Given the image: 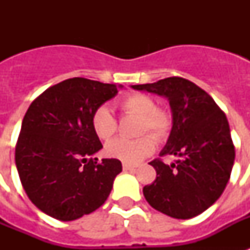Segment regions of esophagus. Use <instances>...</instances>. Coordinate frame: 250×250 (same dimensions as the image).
Returning <instances> with one entry per match:
<instances>
[{"label":"esophagus","instance_id":"1","mask_svg":"<svg viewBox=\"0 0 250 250\" xmlns=\"http://www.w3.org/2000/svg\"><path fill=\"white\" fill-rule=\"evenodd\" d=\"M137 166L135 165H129V164H123V170L125 171H129V170H135Z\"/></svg>","mask_w":250,"mask_h":250}]
</instances>
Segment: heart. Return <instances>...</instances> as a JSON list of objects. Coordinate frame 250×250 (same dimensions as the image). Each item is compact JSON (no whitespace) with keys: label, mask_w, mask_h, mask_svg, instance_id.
Returning a JSON list of instances; mask_svg holds the SVG:
<instances>
[{"label":"heart","mask_w":250,"mask_h":250,"mask_svg":"<svg viewBox=\"0 0 250 250\" xmlns=\"http://www.w3.org/2000/svg\"><path fill=\"white\" fill-rule=\"evenodd\" d=\"M118 107L127 114L140 118L139 133L152 132L158 139H165L170 133L172 119L166 110L157 107L156 101L145 93H129L118 101ZM117 119L111 110L106 106H100L92 115V128L96 136L101 140H109L117 132ZM153 135H143L137 139L118 137L106 144V154L111 158L125 162L137 164L145 157L152 154L156 149V139Z\"/></svg>","instance_id":"heart-1"}]
</instances>
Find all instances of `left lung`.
<instances>
[{
    "instance_id": "8db88e82",
    "label": "left lung",
    "mask_w": 250,
    "mask_h": 250,
    "mask_svg": "<svg viewBox=\"0 0 250 250\" xmlns=\"http://www.w3.org/2000/svg\"><path fill=\"white\" fill-rule=\"evenodd\" d=\"M132 88L165 96L174 122L160 156H174L176 161L150 162L157 178L144 187L145 198L168 217H196L221 197L231 176L235 146L226 114L210 94L179 76Z\"/></svg>"
}]
</instances>
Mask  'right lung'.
Here are the masks:
<instances>
[{
	"label": "right lung",
	"mask_w": 250,
	"mask_h": 250,
	"mask_svg": "<svg viewBox=\"0 0 250 250\" xmlns=\"http://www.w3.org/2000/svg\"><path fill=\"white\" fill-rule=\"evenodd\" d=\"M122 86L72 78L44 90L29 105L15 145V165L28 198L45 214L74 221L109 197L122 164L92 158L102 148L92 115Z\"/></svg>",
	"instance_id": "right-lung-1"
}]
</instances>
